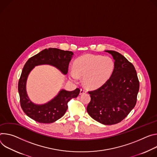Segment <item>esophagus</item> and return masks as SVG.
I'll list each match as a JSON object with an SVG mask.
<instances>
[{
    "instance_id": "1",
    "label": "esophagus",
    "mask_w": 157,
    "mask_h": 157,
    "mask_svg": "<svg viewBox=\"0 0 157 157\" xmlns=\"http://www.w3.org/2000/svg\"><path fill=\"white\" fill-rule=\"evenodd\" d=\"M86 92V91L85 89H81V90H80V95L85 94Z\"/></svg>"
}]
</instances>
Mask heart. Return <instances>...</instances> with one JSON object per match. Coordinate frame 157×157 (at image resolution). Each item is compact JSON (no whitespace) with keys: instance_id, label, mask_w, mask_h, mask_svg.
I'll use <instances>...</instances> for the list:
<instances>
[{"instance_id":"obj_1","label":"heart","mask_w":157,"mask_h":157,"mask_svg":"<svg viewBox=\"0 0 157 157\" xmlns=\"http://www.w3.org/2000/svg\"><path fill=\"white\" fill-rule=\"evenodd\" d=\"M114 67V62L109 57L86 54L75 60L68 75L74 82L78 77H83V83L86 87L97 89L109 80Z\"/></svg>"}]
</instances>
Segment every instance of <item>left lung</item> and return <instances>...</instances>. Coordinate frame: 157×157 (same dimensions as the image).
Here are the masks:
<instances>
[{"mask_svg":"<svg viewBox=\"0 0 157 157\" xmlns=\"http://www.w3.org/2000/svg\"><path fill=\"white\" fill-rule=\"evenodd\" d=\"M105 52L115 60L113 72L101 87L89 92L91 100L86 111L98 122L113 125L123 120L135 106L140 85L132 63L117 52Z\"/></svg>","mask_w":157,"mask_h":157,"instance_id":"8db88e82","label":"left lung"}]
</instances>
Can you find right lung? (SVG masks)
<instances>
[{
	"mask_svg": "<svg viewBox=\"0 0 157 157\" xmlns=\"http://www.w3.org/2000/svg\"><path fill=\"white\" fill-rule=\"evenodd\" d=\"M73 56L74 53L71 51L49 48L43 50L27 61L19 81L18 91L21 107L29 117L39 123H53L65 114L68 108V101L78 95L80 89L78 88L73 91L62 89L54 98L48 102L36 104L29 98L26 90L28 76L35 67L49 65L57 68L63 75H66Z\"/></svg>",
	"mask_w": 157,
	"mask_h": 157,
	"instance_id": "right-lung-1",
	"label": "right lung"
}]
</instances>
